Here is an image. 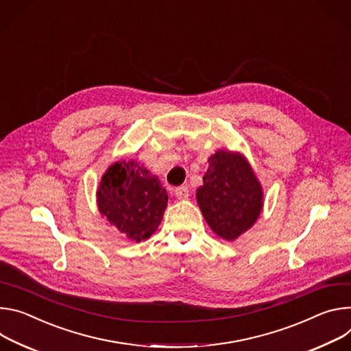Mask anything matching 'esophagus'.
I'll return each instance as SVG.
<instances>
[{"label": "esophagus", "mask_w": 351, "mask_h": 351, "mask_svg": "<svg viewBox=\"0 0 351 351\" xmlns=\"http://www.w3.org/2000/svg\"><path fill=\"white\" fill-rule=\"evenodd\" d=\"M174 193H176V198L178 201H186L189 197V189L186 185H181L174 189Z\"/></svg>", "instance_id": "obj_1"}]
</instances>
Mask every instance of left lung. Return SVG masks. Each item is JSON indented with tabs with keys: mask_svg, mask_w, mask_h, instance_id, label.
<instances>
[{
	"mask_svg": "<svg viewBox=\"0 0 351 351\" xmlns=\"http://www.w3.org/2000/svg\"><path fill=\"white\" fill-rule=\"evenodd\" d=\"M197 201L216 236L234 241L248 231L263 209L262 185L240 152L217 150L208 159Z\"/></svg>",
	"mask_w": 351,
	"mask_h": 351,
	"instance_id": "1",
	"label": "left lung"
}]
</instances>
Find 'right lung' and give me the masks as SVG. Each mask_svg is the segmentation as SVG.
Listing matches in <instances>:
<instances>
[{
	"label": "right lung",
	"mask_w": 351,
	"mask_h": 351,
	"mask_svg": "<svg viewBox=\"0 0 351 351\" xmlns=\"http://www.w3.org/2000/svg\"><path fill=\"white\" fill-rule=\"evenodd\" d=\"M99 212L128 240L149 239L162 223L169 195L158 176L138 160L112 163L96 191Z\"/></svg>",
	"instance_id": "obj_1"
}]
</instances>
